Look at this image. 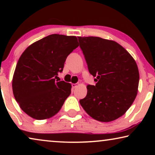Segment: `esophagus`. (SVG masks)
<instances>
[{
    "instance_id": "esophagus-1",
    "label": "esophagus",
    "mask_w": 155,
    "mask_h": 155,
    "mask_svg": "<svg viewBox=\"0 0 155 155\" xmlns=\"http://www.w3.org/2000/svg\"><path fill=\"white\" fill-rule=\"evenodd\" d=\"M77 86H78V84H77V83H73V84H72V87H73V89H75Z\"/></svg>"
}]
</instances>
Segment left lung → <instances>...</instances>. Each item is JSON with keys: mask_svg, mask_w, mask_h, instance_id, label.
Here are the masks:
<instances>
[{"mask_svg": "<svg viewBox=\"0 0 155 155\" xmlns=\"http://www.w3.org/2000/svg\"><path fill=\"white\" fill-rule=\"evenodd\" d=\"M95 85L80 104L87 114L101 122L117 119L130 107L137 93L139 71L131 55L117 42L97 37H78Z\"/></svg>", "mask_w": 155, "mask_h": 155, "instance_id": "1", "label": "left lung"}]
</instances>
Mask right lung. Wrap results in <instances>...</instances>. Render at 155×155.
Instances as JSON below:
<instances>
[{"instance_id":"add662e5","label":"right lung","mask_w":155,"mask_h":155,"mask_svg":"<svg viewBox=\"0 0 155 155\" xmlns=\"http://www.w3.org/2000/svg\"><path fill=\"white\" fill-rule=\"evenodd\" d=\"M78 45L75 36L48 35L28 46L19 58L12 92L25 113L37 120L58 113L71 93V84L55 78L63 71L68 56Z\"/></svg>"}]
</instances>
